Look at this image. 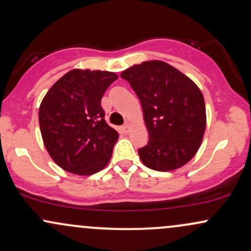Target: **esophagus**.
Here are the masks:
<instances>
[{
  "mask_svg": "<svg viewBox=\"0 0 251 251\" xmlns=\"http://www.w3.org/2000/svg\"><path fill=\"white\" fill-rule=\"evenodd\" d=\"M122 129H123V132H124V133H128V132L131 131V125H129L128 123H126L125 125H124L123 127H122Z\"/></svg>",
  "mask_w": 251,
  "mask_h": 251,
  "instance_id": "obj_1",
  "label": "esophagus"
}]
</instances>
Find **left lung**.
<instances>
[{"instance_id": "obj_1", "label": "left lung", "mask_w": 251, "mask_h": 251, "mask_svg": "<svg viewBox=\"0 0 251 251\" xmlns=\"http://www.w3.org/2000/svg\"><path fill=\"white\" fill-rule=\"evenodd\" d=\"M143 107L149 143L138 150L155 171H172L194 158L206 126L205 102L198 86L169 63L152 60L120 74Z\"/></svg>"}]
</instances>
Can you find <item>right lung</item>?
Masks as SVG:
<instances>
[{"mask_svg":"<svg viewBox=\"0 0 251 251\" xmlns=\"http://www.w3.org/2000/svg\"><path fill=\"white\" fill-rule=\"evenodd\" d=\"M118 75L72 70L51 86L39 109L41 135L51 159L79 176L107 165L119 134L105 122L101 98Z\"/></svg>","mask_w":251,"mask_h":251,"instance_id":"1","label":"right lung"}]
</instances>
